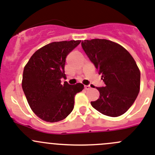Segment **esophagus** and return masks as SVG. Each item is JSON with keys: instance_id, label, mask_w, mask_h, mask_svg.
Segmentation results:
<instances>
[{"instance_id": "esophagus-1", "label": "esophagus", "mask_w": 155, "mask_h": 155, "mask_svg": "<svg viewBox=\"0 0 155 155\" xmlns=\"http://www.w3.org/2000/svg\"><path fill=\"white\" fill-rule=\"evenodd\" d=\"M84 87H85V89H86V90H89V89L91 88V86H89V85H88V86H85Z\"/></svg>"}]
</instances>
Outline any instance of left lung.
I'll use <instances>...</instances> for the list:
<instances>
[{"label":"left lung","mask_w":155,"mask_h":155,"mask_svg":"<svg viewBox=\"0 0 155 155\" xmlns=\"http://www.w3.org/2000/svg\"><path fill=\"white\" fill-rule=\"evenodd\" d=\"M82 47L95 65L105 86L91 105L100 113L118 117L128 110L140 91V70L134 58L122 46L105 39L82 42Z\"/></svg>","instance_id":"obj_1"}]
</instances>
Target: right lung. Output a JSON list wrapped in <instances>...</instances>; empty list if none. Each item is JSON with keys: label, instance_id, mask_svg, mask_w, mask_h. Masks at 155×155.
I'll list each match as a JSON object with an SVG mask.
<instances>
[{"label": "right lung", "instance_id": "right-lung-1", "mask_svg": "<svg viewBox=\"0 0 155 155\" xmlns=\"http://www.w3.org/2000/svg\"><path fill=\"white\" fill-rule=\"evenodd\" d=\"M81 40L53 42L37 50L24 66L22 88L32 111L42 120L56 122L66 118L74 107L76 93L84 89L82 83L61 84L66 78L67 55Z\"/></svg>", "mask_w": 155, "mask_h": 155}]
</instances>
